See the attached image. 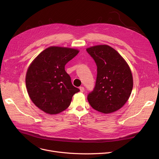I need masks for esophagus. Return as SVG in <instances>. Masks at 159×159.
I'll return each mask as SVG.
<instances>
[{"instance_id": "1", "label": "esophagus", "mask_w": 159, "mask_h": 159, "mask_svg": "<svg viewBox=\"0 0 159 159\" xmlns=\"http://www.w3.org/2000/svg\"><path fill=\"white\" fill-rule=\"evenodd\" d=\"M79 89H80V92H84V87L81 86V87H80V88H79Z\"/></svg>"}]
</instances>
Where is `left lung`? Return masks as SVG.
Here are the masks:
<instances>
[{
  "mask_svg": "<svg viewBox=\"0 0 159 159\" xmlns=\"http://www.w3.org/2000/svg\"><path fill=\"white\" fill-rule=\"evenodd\" d=\"M86 51L97 67L95 88L88 95L89 104L103 113L119 110L128 101L133 89V77L128 64L107 45L92 46Z\"/></svg>",
  "mask_w": 159,
  "mask_h": 159,
  "instance_id": "1",
  "label": "left lung"
}]
</instances>
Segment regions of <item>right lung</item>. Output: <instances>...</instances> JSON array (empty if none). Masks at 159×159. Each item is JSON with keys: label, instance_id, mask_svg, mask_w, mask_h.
<instances>
[{"label": "right lung", "instance_id": "1", "mask_svg": "<svg viewBox=\"0 0 159 159\" xmlns=\"http://www.w3.org/2000/svg\"><path fill=\"white\" fill-rule=\"evenodd\" d=\"M76 49L51 46L31 62L26 86L32 102L46 113H59L69 107L73 95L80 89L73 86L65 65L79 53Z\"/></svg>", "mask_w": 159, "mask_h": 159}]
</instances>
